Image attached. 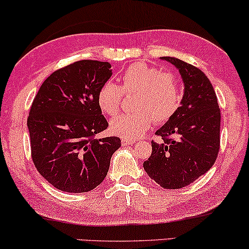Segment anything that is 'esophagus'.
Segmentation results:
<instances>
[{"label": "esophagus", "mask_w": 249, "mask_h": 249, "mask_svg": "<svg viewBox=\"0 0 249 249\" xmlns=\"http://www.w3.org/2000/svg\"><path fill=\"white\" fill-rule=\"evenodd\" d=\"M135 143V141H132V140H127V138H124V140H122V145H124V146H125V145H129V144H134Z\"/></svg>", "instance_id": "34e87169"}]
</instances>
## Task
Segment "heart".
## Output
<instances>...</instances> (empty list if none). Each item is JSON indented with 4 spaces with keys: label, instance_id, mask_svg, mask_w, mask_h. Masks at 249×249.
Segmentation results:
<instances>
[{
    "label": "heart",
    "instance_id": "b5f03b06",
    "mask_svg": "<svg viewBox=\"0 0 249 249\" xmlns=\"http://www.w3.org/2000/svg\"><path fill=\"white\" fill-rule=\"evenodd\" d=\"M122 86L107 81L97 96L99 108L107 115H117L124 95H134L136 111L119 115L111 121V129L119 136L134 140L146 132L153 124L169 120L182 101L180 83L173 72H163L144 63L132 64L121 75Z\"/></svg>",
    "mask_w": 249,
    "mask_h": 249
}]
</instances>
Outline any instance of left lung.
I'll list each match as a JSON object with an SVG mask.
<instances>
[{"label": "left lung", "mask_w": 249, "mask_h": 249, "mask_svg": "<svg viewBox=\"0 0 249 249\" xmlns=\"http://www.w3.org/2000/svg\"><path fill=\"white\" fill-rule=\"evenodd\" d=\"M162 59L178 69L185 89L179 108L157 130L162 142L152 141V154L143 167L162 188L180 189L215 163L221 142V109L215 90L201 70L175 57Z\"/></svg>", "instance_id": "1"}]
</instances>
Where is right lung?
Segmentation results:
<instances>
[{
	"label": "right lung",
	"mask_w": 249,
	"mask_h": 249,
	"mask_svg": "<svg viewBox=\"0 0 249 249\" xmlns=\"http://www.w3.org/2000/svg\"><path fill=\"white\" fill-rule=\"evenodd\" d=\"M107 61L79 60L44 80L32 103L27 127L35 168L64 192H88L107 175L117 136L96 138L108 124L97 103L112 75Z\"/></svg>",
	"instance_id": "right-lung-1"
}]
</instances>
